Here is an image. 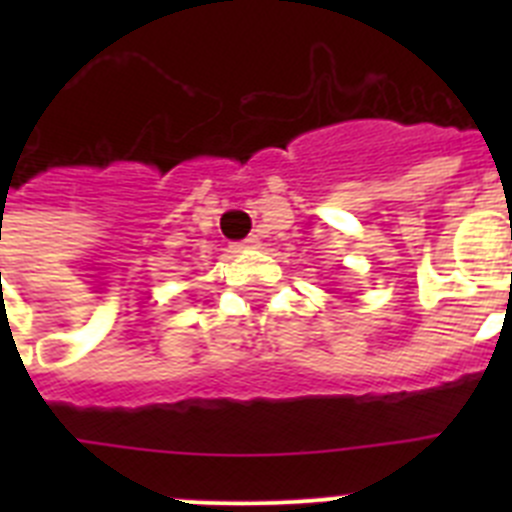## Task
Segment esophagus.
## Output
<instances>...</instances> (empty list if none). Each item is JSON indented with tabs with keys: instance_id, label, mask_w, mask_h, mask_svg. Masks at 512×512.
<instances>
[{
	"instance_id": "1",
	"label": "esophagus",
	"mask_w": 512,
	"mask_h": 512,
	"mask_svg": "<svg viewBox=\"0 0 512 512\" xmlns=\"http://www.w3.org/2000/svg\"><path fill=\"white\" fill-rule=\"evenodd\" d=\"M256 246H259V238H256V235H248V238H243L241 243H235L238 251H241V248H256Z\"/></svg>"
}]
</instances>
